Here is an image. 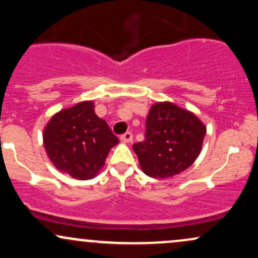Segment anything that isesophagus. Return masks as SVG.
<instances>
[{
  "label": "esophagus",
  "mask_w": 258,
  "mask_h": 258,
  "mask_svg": "<svg viewBox=\"0 0 258 258\" xmlns=\"http://www.w3.org/2000/svg\"><path fill=\"white\" fill-rule=\"evenodd\" d=\"M120 139L122 142H125V143H130V142H132L133 136H132L131 132H125L123 135L120 136Z\"/></svg>",
  "instance_id": "34e87169"
}]
</instances>
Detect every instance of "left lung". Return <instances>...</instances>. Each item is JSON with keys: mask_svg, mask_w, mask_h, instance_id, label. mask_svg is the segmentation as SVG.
<instances>
[{"mask_svg": "<svg viewBox=\"0 0 258 258\" xmlns=\"http://www.w3.org/2000/svg\"><path fill=\"white\" fill-rule=\"evenodd\" d=\"M205 135L206 127L193 112L172 103H156L147 116L146 138L132 148L147 176L168 178L191 166Z\"/></svg>", "mask_w": 258, "mask_h": 258, "instance_id": "obj_1", "label": "left lung"}]
</instances>
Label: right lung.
<instances>
[{"label": "right lung", "mask_w": 258, "mask_h": 258, "mask_svg": "<svg viewBox=\"0 0 258 258\" xmlns=\"http://www.w3.org/2000/svg\"><path fill=\"white\" fill-rule=\"evenodd\" d=\"M117 143L119 138L97 116L92 102L59 111L43 131V144L53 165L76 179L93 178Z\"/></svg>", "instance_id": "add662e5"}]
</instances>
